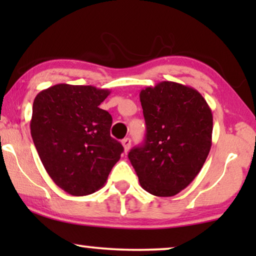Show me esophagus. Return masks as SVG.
Returning a JSON list of instances; mask_svg holds the SVG:
<instances>
[{
  "label": "esophagus",
  "mask_w": 256,
  "mask_h": 256,
  "mask_svg": "<svg viewBox=\"0 0 256 256\" xmlns=\"http://www.w3.org/2000/svg\"><path fill=\"white\" fill-rule=\"evenodd\" d=\"M122 146H124V152H127L129 149H130V146H132V140L129 138H126L122 140Z\"/></svg>",
  "instance_id": "1"
}]
</instances>
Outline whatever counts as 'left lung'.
Wrapping results in <instances>:
<instances>
[{
	"instance_id": "obj_1",
	"label": "left lung",
	"mask_w": 256,
	"mask_h": 256,
	"mask_svg": "<svg viewBox=\"0 0 256 256\" xmlns=\"http://www.w3.org/2000/svg\"><path fill=\"white\" fill-rule=\"evenodd\" d=\"M146 141L128 154L140 184L157 197H172L202 170L212 146V110L197 90L160 82L140 92Z\"/></svg>"
}]
</instances>
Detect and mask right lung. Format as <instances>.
<instances>
[{
  "mask_svg": "<svg viewBox=\"0 0 256 256\" xmlns=\"http://www.w3.org/2000/svg\"><path fill=\"white\" fill-rule=\"evenodd\" d=\"M110 90L58 84L34 98L30 130L52 180L72 196L101 188L124 146L110 136L112 116L100 104Z\"/></svg>",
  "mask_w": 256,
  "mask_h": 256,
  "instance_id": "obj_1",
  "label": "right lung"
}]
</instances>
